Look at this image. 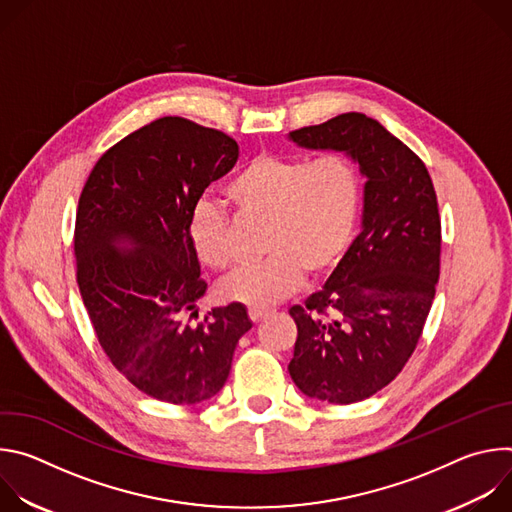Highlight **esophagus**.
I'll return each instance as SVG.
<instances>
[{
    "label": "esophagus",
    "mask_w": 512,
    "mask_h": 512,
    "mask_svg": "<svg viewBox=\"0 0 512 512\" xmlns=\"http://www.w3.org/2000/svg\"><path fill=\"white\" fill-rule=\"evenodd\" d=\"M269 316V310H263V308H249V318L253 324H259L261 320H265Z\"/></svg>",
    "instance_id": "esophagus-1"
}]
</instances>
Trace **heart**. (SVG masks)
Segmentation results:
<instances>
[{"instance_id":"heart-1","label":"heart","mask_w":512,"mask_h":512,"mask_svg":"<svg viewBox=\"0 0 512 512\" xmlns=\"http://www.w3.org/2000/svg\"><path fill=\"white\" fill-rule=\"evenodd\" d=\"M225 196L243 218L265 223L267 257L225 279L218 296L267 308L296 294L306 275L318 281L342 263L358 225L362 180L356 164L338 152L314 160L263 152L231 176ZM186 235L202 265L214 271L235 265L231 218L218 202L192 206Z\"/></svg>"}]
</instances>
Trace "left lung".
I'll list each match as a JSON object with an SVG mask.
<instances>
[{
  "label": "left lung",
  "instance_id": "obj_1",
  "mask_svg": "<svg viewBox=\"0 0 512 512\" xmlns=\"http://www.w3.org/2000/svg\"><path fill=\"white\" fill-rule=\"evenodd\" d=\"M304 148L348 152L367 176L362 233L298 324L289 375L308 397L348 405L387 387L411 358L440 277L442 221L421 158L364 113L289 131Z\"/></svg>",
  "mask_w": 512,
  "mask_h": 512
}]
</instances>
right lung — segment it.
Here are the masks:
<instances>
[{
	"label": "right lung",
	"instance_id": "1",
	"mask_svg": "<svg viewBox=\"0 0 512 512\" xmlns=\"http://www.w3.org/2000/svg\"><path fill=\"white\" fill-rule=\"evenodd\" d=\"M239 158L237 141L184 117H160L97 160L77 206V283L97 340L141 393L192 405L223 389L253 326L233 302L198 324L208 283L188 243L192 206ZM134 249L119 254L114 243Z\"/></svg>",
	"mask_w": 512,
	"mask_h": 512
}]
</instances>
